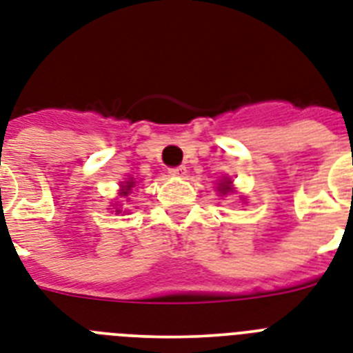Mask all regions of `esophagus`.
I'll return each mask as SVG.
<instances>
[{"label": "esophagus", "mask_w": 353, "mask_h": 353, "mask_svg": "<svg viewBox=\"0 0 353 353\" xmlns=\"http://www.w3.org/2000/svg\"><path fill=\"white\" fill-rule=\"evenodd\" d=\"M168 174L170 176H176V177H185L186 176V167H183V165H179V167H174L168 170Z\"/></svg>", "instance_id": "1"}]
</instances>
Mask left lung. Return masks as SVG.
<instances>
[{"instance_id": "8db88e82", "label": "left lung", "mask_w": 353, "mask_h": 353, "mask_svg": "<svg viewBox=\"0 0 353 353\" xmlns=\"http://www.w3.org/2000/svg\"><path fill=\"white\" fill-rule=\"evenodd\" d=\"M219 186H221V192H223V194H226V192H230V186H228V181L221 183V185H219Z\"/></svg>"}]
</instances>
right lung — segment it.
<instances>
[{
	"instance_id": "right-lung-1",
	"label": "right lung",
	"mask_w": 353,
	"mask_h": 353,
	"mask_svg": "<svg viewBox=\"0 0 353 353\" xmlns=\"http://www.w3.org/2000/svg\"><path fill=\"white\" fill-rule=\"evenodd\" d=\"M132 186H134V181H127V185H125V188H123V192H121V196H127L128 190H130ZM117 212H119V210H117Z\"/></svg>"
}]
</instances>
